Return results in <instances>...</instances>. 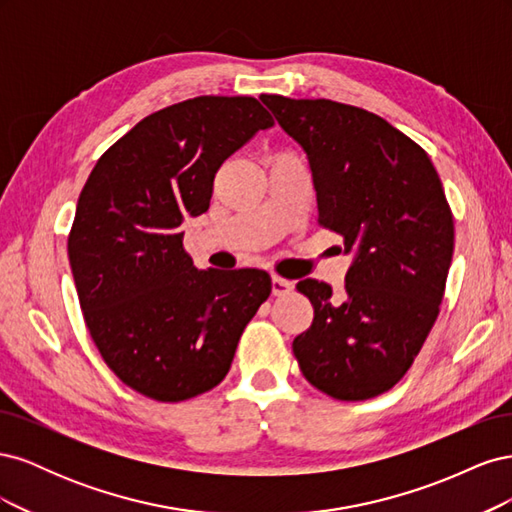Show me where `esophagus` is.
<instances>
[{"instance_id": "1", "label": "esophagus", "mask_w": 512, "mask_h": 512, "mask_svg": "<svg viewBox=\"0 0 512 512\" xmlns=\"http://www.w3.org/2000/svg\"><path fill=\"white\" fill-rule=\"evenodd\" d=\"M292 288H294V284L288 282V280H284V277H277V275L271 277V292L275 294V297H286V294H288Z\"/></svg>"}]
</instances>
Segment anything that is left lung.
Returning <instances> with one entry per match:
<instances>
[{
    "label": "left lung",
    "mask_w": 512,
    "mask_h": 512,
    "mask_svg": "<svg viewBox=\"0 0 512 512\" xmlns=\"http://www.w3.org/2000/svg\"><path fill=\"white\" fill-rule=\"evenodd\" d=\"M260 100L305 151L318 222L352 254L342 299L312 277L297 284L314 322L292 352L322 393L376 397L404 378L440 312L455 245L442 181L421 147L363 108Z\"/></svg>",
    "instance_id": "1"
}]
</instances>
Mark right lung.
Here are the masks:
<instances>
[{"label": "right lung", "mask_w": 512, "mask_h": 512, "mask_svg": "<svg viewBox=\"0 0 512 512\" xmlns=\"http://www.w3.org/2000/svg\"><path fill=\"white\" fill-rule=\"evenodd\" d=\"M271 126L256 98L198 96L138 121L91 170L68 258L87 329L130 389L183 401L218 386L271 294L267 271L196 269L181 228L209 209L218 168Z\"/></svg>", "instance_id": "obj_1"}]
</instances>
